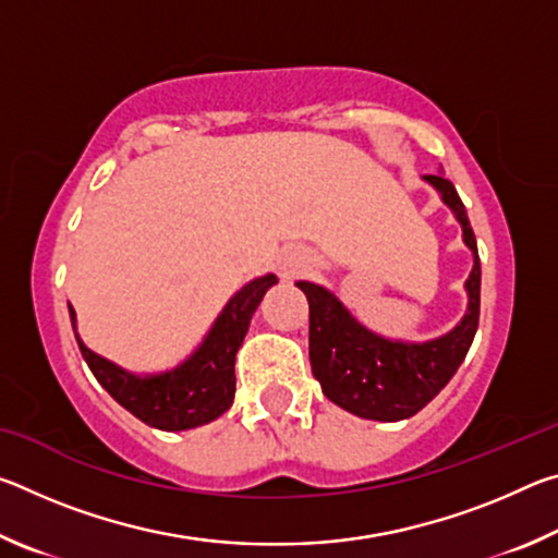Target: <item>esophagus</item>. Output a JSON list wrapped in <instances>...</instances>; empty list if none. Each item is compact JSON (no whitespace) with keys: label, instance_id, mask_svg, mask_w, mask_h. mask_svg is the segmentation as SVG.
Wrapping results in <instances>:
<instances>
[{"label":"esophagus","instance_id":"esophagus-1","mask_svg":"<svg viewBox=\"0 0 558 558\" xmlns=\"http://www.w3.org/2000/svg\"><path fill=\"white\" fill-rule=\"evenodd\" d=\"M315 263L313 251L305 245H286L280 251V268L286 270V276H295V272L307 270Z\"/></svg>","mask_w":558,"mask_h":558}]
</instances>
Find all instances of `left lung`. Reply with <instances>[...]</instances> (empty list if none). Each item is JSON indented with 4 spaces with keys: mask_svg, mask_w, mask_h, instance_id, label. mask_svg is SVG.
Segmentation results:
<instances>
[{
    "mask_svg": "<svg viewBox=\"0 0 558 558\" xmlns=\"http://www.w3.org/2000/svg\"><path fill=\"white\" fill-rule=\"evenodd\" d=\"M438 189L462 226V241L472 251L465 280L468 310L450 332L428 342H405L364 327L349 310L315 282L298 280L310 302V364L323 393L339 409L369 421H403L436 399L465 359L480 319V256L465 204L442 174L423 177Z\"/></svg>",
    "mask_w": 558,
    "mask_h": 558,
    "instance_id": "left-lung-1",
    "label": "left lung"
}]
</instances>
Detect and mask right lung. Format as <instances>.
<instances>
[{
    "instance_id": "add662e5",
    "label": "right lung",
    "mask_w": 558,
    "mask_h": 558,
    "mask_svg": "<svg viewBox=\"0 0 558 558\" xmlns=\"http://www.w3.org/2000/svg\"><path fill=\"white\" fill-rule=\"evenodd\" d=\"M276 282L278 278L272 272L245 282L226 302L221 315L216 317L209 335L194 349V354L174 369L162 374L140 376L125 372L118 364L90 352L78 335H75V339H78L81 354L98 384L135 418L159 430L196 428L216 421L221 413L231 409L235 393V352L243 344L251 317L260 305L263 295ZM69 313L75 332V313L71 305Z\"/></svg>"
}]
</instances>
